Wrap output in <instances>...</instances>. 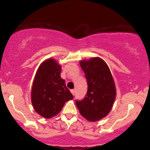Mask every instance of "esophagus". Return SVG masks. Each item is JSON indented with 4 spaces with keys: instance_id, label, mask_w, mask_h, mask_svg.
<instances>
[{
    "instance_id": "obj_1",
    "label": "esophagus",
    "mask_w": 150,
    "mask_h": 150,
    "mask_svg": "<svg viewBox=\"0 0 150 150\" xmlns=\"http://www.w3.org/2000/svg\"><path fill=\"white\" fill-rule=\"evenodd\" d=\"M70 91H71V93H72V95H75V89H72V90H71Z\"/></svg>"
}]
</instances>
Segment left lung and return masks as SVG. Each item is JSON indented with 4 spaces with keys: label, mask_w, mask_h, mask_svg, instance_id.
<instances>
[{
    "label": "left lung",
    "mask_w": 150,
    "mask_h": 150,
    "mask_svg": "<svg viewBox=\"0 0 150 150\" xmlns=\"http://www.w3.org/2000/svg\"><path fill=\"white\" fill-rule=\"evenodd\" d=\"M87 80L88 91L82 100H76L83 117L94 122L106 117L115 99L116 90L110 69L99 57L80 62Z\"/></svg>",
    "instance_id": "8db88e82"
}]
</instances>
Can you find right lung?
Wrapping results in <instances>:
<instances>
[{"mask_svg": "<svg viewBox=\"0 0 150 150\" xmlns=\"http://www.w3.org/2000/svg\"><path fill=\"white\" fill-rule=\"evenodd\" d=\"M62 67L54 59H48L38 69L33 81L31 99L33 108L45 118L59 114L66 102L73 99L61 78Z\"/></svg>", "mask_w": 150, "mask_h": 150, "instance_id": "add662e5", "label": "right lung"}]
</instances>
